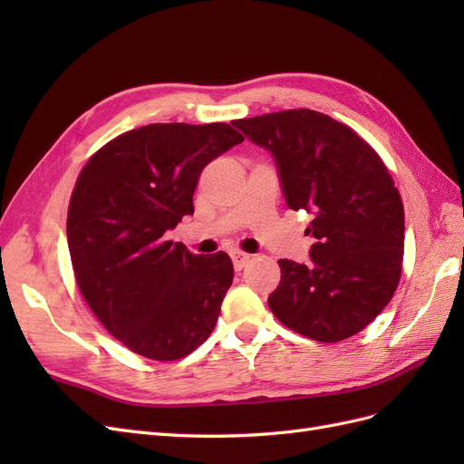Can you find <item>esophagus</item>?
Returning a JSON list of instances; mask_svg holds the SVG:
<instances>
[{
    "mask_svg": "<svg viewBox=\"0 0 464 464\" xmlns=\"http://www.w3.org/2000/svg\"><path fill=\"white\" fill-rule=\"evenodd\" d=\"M249 259H251V256L244 254V251H234V254H232V263H234L237 271H242L244 266L249 263Z\"/></svg>",
    "mask_w": 464,
    "mask_h": 464,
    "instance_id": "34e87169",
    "label": "esophagus"
}]
</instances>
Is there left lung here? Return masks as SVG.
Wrapping results in <instances>:
<instances>
[{"mask_svg":"<svg viewBox=\"0 0 464 464\" xmlns=\"http://www.w3.org/2000/svg\"><path fill=\"white\" fill-rule=\"evenodd\" d=\"M234 128L273 154L286 205L314 215L310 261H278L271 312L319 343L366 329L402 269L404 208L383 160L348 125L315 110L236 120Z\"/></svg>","mask_w":464,"mask_h":464,"instance_id":"8db88e82","label":"left lung"}]
</instances>
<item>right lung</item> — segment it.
Segmentation results:
<instances>
[{
    "label": "right lung",
    "instance_id": "add662e5",
    "mask_svg": "<svg viewBox=\"0 0 464 464\" xmlns=\"http://www.w3.org/2000/svg\"><path fill=\"white\" fill-rule=\"evenodd\" d=\"M242 141L228 123H150L111 139L81 170L67 213L77 286L135 354L178 360L213 333L232 259L193 256L166 232L193 215L203 168Z\"/></svg>",
    "mask_w": 464,
    "mask_h": 464
}]
</instances>
